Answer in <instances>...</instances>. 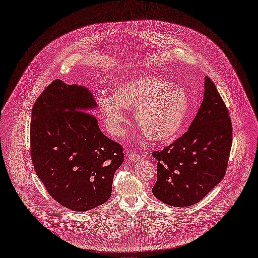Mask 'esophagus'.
I'll list each match as a JSON object with an SVG mask.
<instances>
[{"instance_id": "34e87169", "label": "esophagus", "mask_w": 258, "mask_h": 258, "mask_svg": "<svg viewBox=\"0 0 258 258\" xmlns=\"http://www.w3.org/2000/svg\"><path fill=\"white\" fill-rule=\"evenodd\" d=\"M128 158H129V160L131 161V162H133V163H135V162H138L140 160H142V156L138 154L137 152H132V153H130L129 155H128Z\"/></svg>"}]
</instances>
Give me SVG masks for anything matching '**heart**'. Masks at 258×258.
I'll use <instances>...</instances> for the list:
<instances>
[{"mask_svg":"<svg viewBox=\"0 0 258 258\" xmlns=\"http://www.w3.org/2000/svg\"><path fill=\"white\" fill-rule=\"evenodd\" d=\"M97 105L107 131L124 132L126 109L134 108V120L154 142H167L180 132L190 109L188 94L168 79L145 75L117 85L112 95L100 94Z\"/></svg>","mask_w":258,"mask_h":258,"instance_id":"b5f03b06","label":"heart"}]
</instances>
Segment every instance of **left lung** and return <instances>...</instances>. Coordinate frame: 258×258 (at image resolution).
I'll use <instances>...</instances> for the list:
<instances>
[{"label": "left lung", "mask_w": 258, "mask_h": 258, "mask_svg": "<svg viewBox=\"0 0 258 258\" xmlns=\"http://www.w3.org/2000/svg\"><path fill=\"white\" fill-rule=\"evenodd\" d=\"M231 144L228 110L206 76L204 100L188 131L162 151L153 153L158 160L154 196L176 208L200 203L223 179Z\"/></svg>", "instance_id": "left-lung-1"}]
</instances>
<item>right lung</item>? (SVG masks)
<instances>
[{
  "label": "right lung",
  "instance_id": "1",
  "mask_svg": "<svg viewBox=\"0 0 258 258\" xmlns=\"http://www.w3.org/2000/svg\"><path fill=\"white\" fill-rule=\"evenodd\" d=\"M96 108L86 87L55 79L32 109L35 171L53 200L75 212L108 201L113 174L124 161L121 145L106 137L90 113Z\"/></svg>",
  "mask_w": 258,
  "mask_h": 258
}]
</instances>
